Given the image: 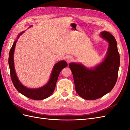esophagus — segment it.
Masks as SVG:
<instances>
[{
  "mask_svg": "<svg viewBox=\"0 0 130 130\" xmlns=\"http://www.w3.org/2000/svg\"><path fill=\"white\" fill-rule=\"evenodd\" d=\"M72 60H73V58L71 56H69L67 58H66V61H67L68 62H71V61H72Z\"/></svg>",
  "mask_w": 130,
  "mask_h": 130,
  "instance_id": "obj_1",
  "label": "esophagus"
}]
</instances>
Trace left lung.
<instances>
[{"instance_id":"1","label":"left lung","mask_w":130,"mask_h":130,"mask_svg":"<svg viewBox=\"0 0 130 130\" xmlns=\"http://www.w3.org/2000/svg\"><path fill=\"white\" fill-rule=\"evenodd\" d=\"M109 43L105 57L102 62L92 68L81 63L71 62L69 68L72 73L75 89L86 100H95L110 92L117 81L120 66V55L117 42L108 32L100 33Z\"/></svg>"}]
</instances>
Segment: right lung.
Here are the masks:
<instances>
[{
  "label": "right lung",
  "instance_id": "obj_1",
  "mask_svg": "<svg viewBox=\"0 0 130 130\" xmlns=\"http://www.w3.org/2000/svg\"><path fill=\"white\" fill-rule=\"evenodd\" d=\"M32 27V26H29V27ZM24 32L25 31H22L18 35L17 38L14 42L12 47L9 52V65L11 80L18 91L22 95L26 96V97L33 100H37V101L44 99L49 97L54 92L60 73L63 69L68 66V64L64 60L56 63L53 68L49 81L45 85L41 87L37 88H30L23 85L21 82L19 81L15 71L14 61V54L16 43L17 42L20 36L22 35Z\"/></svg>",
  "mask_w": 130,
  "mask_h": 130
}]
</instances>
